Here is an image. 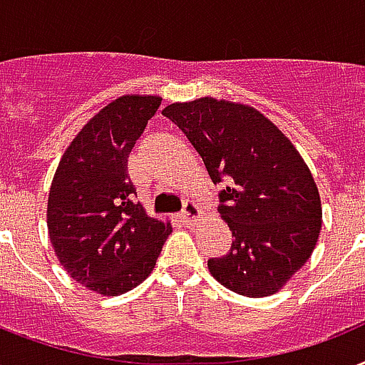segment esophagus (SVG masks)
I'll list each match as a JSON object with an SVG mask.
<instances>
[{
	"label": "esophagus",
	"mask_w": 365,
	"mask_h": 365,
	"mask_svg": "<svg viewBox=\"0 0 365 365\" xmlns=\"http://www.w3.org/2000/svg\"><path fill=\"white\" fill-rule=\"evenodd\" d=\"M180 215H182L185 222H194L196 219H200L202 211H200V207H197L194 202H186L185 207H182V213H180Z\"/></svg>",
	"instance_id": "obj_1"
}]
</instances>
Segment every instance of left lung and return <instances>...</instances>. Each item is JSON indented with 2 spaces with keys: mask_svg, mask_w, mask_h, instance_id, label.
I'll list each match as a JSON object with an SVG mask.
<instances>
[{
  "mask_svg": "<svg viewBox=\"0 0 365 365\" xmlns=\"http://www.w3.org/2000/svg\"><path fill=\"white\" fill-rule=\"evenodd\" d=\"M202 156L232 230L227 255L209 272L234 293L268 297L309 261L322 228V202L309 165L291 140L245 104L203 97L162 112Z\"/></svg>",
  "mask_w": 365,
  "mask_h": 365,
  "instance_id": "8db88e82",
  "label": "left lung"
}]
</instances>
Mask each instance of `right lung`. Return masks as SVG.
<instances>
[{"label": "right lung", "instance_id": "add662e5", "mask_svg": "<svg viewBox=\"0 0 365 365\" xmlns=\"http://www.w3.org/2000/svg\"><path fill=\"white\" fill-rule=\"evenodd\" d=\"M162 98L125 95L87 121L62 154L47 202V228L70 278L115 297L150 276L171 225L135 200L127 160Z\"/></svg>", "mask_w": 365, "mask_h": 365}]
</instances>
